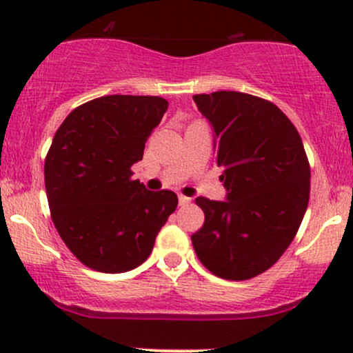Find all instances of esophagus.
<instances>
[{"label":"esophagus","mask_w":353,"mask_h":353,"mask_svg":"<svg viewBox=\"0 0 353 353\" xmlns=\"http://www.w3.org/2000/svg\"><path fill=\"white\" fill-rule=\"evenodd\" d=\"M189 201H191V197L179 194V206H185V204H189Z\"/></svg>","instance_id":"1"}]
</instances>
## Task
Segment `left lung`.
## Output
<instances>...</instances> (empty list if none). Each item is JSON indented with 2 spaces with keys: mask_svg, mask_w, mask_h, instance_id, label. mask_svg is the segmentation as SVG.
<instances>
[{
  "mask_svg": "<svg viewBox=\"0 0 353 353\" xmlns=\"http://www.w3.org/2000/svg\"><path fill=\"white\" fill-rule=\"evenodd\" d=\"M211 123L226 199L197 197L204 224L191 236L216 276L250 280L273 266L295 238L310 197L303 142L274 103L241 92L192 97Z\"/></svg>",
  "mask_w": 353,
  "mask_h": 353,
  "instance_id": "8db88e82",
  "label": "left lung"
}]
</instances>
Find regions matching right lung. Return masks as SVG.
Wrapping results in <instances>:
<instances>
[{"mask_svg": "<svg viewBox=\"0 0 353 353\" xmlns=\"http://www.w3.org/2000/svg\"><path fill=\"white\" fill-rule=\"evenodd\" d=\"M168 105L162 97L105 95L58 127L45 159L46 197L58 234L88 268H137L176 211V192L130 179Z\"/></svg>", "mask_w": 353, "mask_h": 353, "instance_id": "add662e5", "label": "right lung"}]
</instances>
